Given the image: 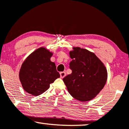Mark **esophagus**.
I'll return each mask as SVG.
<instances>
[{
  "mask_svg": "<svg viewBox=\"0 0 129 129\" xmlns=\"http://www.w3.org/2000/svg\"><path fill=\"white\" fill-rule=\"evenodd\" d=\"M66 73H65V72H61V73H60V77H61V78H63V77H64L65 76H66Z\"/></svg>",
  "mask_w": 129,
  "mask_h": 129,
  "instance_id": "obj_1",
  "label": "esophagus"
}]
</instances>
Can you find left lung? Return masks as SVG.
Segmentation results:
<instances>
[{
	"instance_id": "1",
	"label": "left lung",
	"mask_w": 129,
	"mask_h": 129,
	"mask_svg": "<svg viewBox=\"0 0 129 129\" xmlns=\"http://www.w3.org/2000/svg\"><path fill=\"white\" fill-rule=\"evenodd\" d=\"M70 55L71 74L63 78L69 93L81 102L94 99L103 88L107 78L106 68L93 53L80 47L74 48Z\"/></svg>"
}]
</instances>
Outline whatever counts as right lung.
Wrapping results in <instances>:
<instances>
[{
	"mask_svg": "<svg viewBox=\"0 0 129 129\" xmlns=\"http://www.w3.org/2000/svg\"><path fill=\"white\" fill-rule=\"evenodd\" d=\"M52 55V53L42 47L32 52L23 62L19 79L26 92L34 96L40 95L59 78L55 63L50 60Z\"/></svg>",
	"mask_w": 129,
	"mask_h": 129,
	"instance_id": "add662e5",
	"label": "right lung"
}]
</instances>
